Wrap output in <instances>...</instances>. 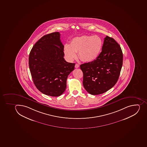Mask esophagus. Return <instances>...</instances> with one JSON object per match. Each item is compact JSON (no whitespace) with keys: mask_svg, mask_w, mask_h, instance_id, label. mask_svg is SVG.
I'll use <instances>...</instances> for the list:
<instances>
[{"mask_svg":"<svg viewBox=\"0 0 147 147\" xmlns=\"http://www.w3.org/2000/svg\"><path fill=\"white\" fill-rule=\"evenodd\" d=\"M80 67V65H79V64H76V65H75V67L76 68H78V67Z\"/></svg>","mask_w":147,"mask_h":147,"instance_id":"34e87169","label":"esophagus"}]
</instances>
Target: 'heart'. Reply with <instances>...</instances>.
Segmentation results:
<instances>
[{
	"mask_svg": "<svg viewBox=\"0 0 147 147\" xmlns=\"http://www.w3.org/2000/svg\"><path fill=\"white\" fill-rule=\"evenodd\" d=\"M102 46V40L98 36H82L74 37L70 45H65L64 53L68 60L71 61L76 57V53H79L81 60L90 62L98 56Z\"/></svg>",
	"mask_w": 147,
	"mask_h": 147,
	"instance_id": "obj_1",
	"label": "heart"
}]
</instances>
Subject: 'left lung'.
<instances>
[{
	"label": "left lung",
	"instance_id": "left-lung-1",
	"mask_svg": "<svg viewBox=\"0 0 147 147\" xmlns=\"http://www.w3.org/2000/svg\"><path fill=\"white\" fill-rule=\"evenodd\" d=\"M123 65V53L120 45L106 36L102 52L93 61L80 65L83 72V85L88 93H104L117 83Z\"/></svg>",
	"mask_w": 147,
	"mask_h": 147
}]
</instances>
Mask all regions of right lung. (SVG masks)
Returning <instances> with one entry per match:
<instances>
[{"instance_id": "right-lung-1", "label": "right lung", "mask_w": 147, "mask_h": 147, "mask_svg": "<svg viewBox=\"0 0 147 147\" xmlns=\"http://www.w3.org/2000/svg\"><path fill=\"white\" fill-rule=\"evenodd\" d=\"M60 36L58 32L43 36L34 44L28 59L34 85L42 93L51 96L65 92L68 76L75 65L65 60Z\"/></svg>"}]
</instances>
